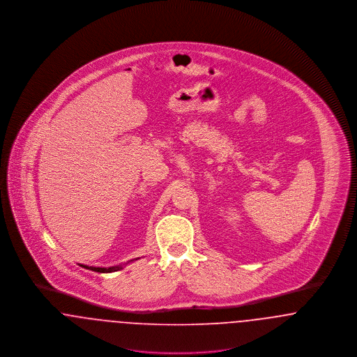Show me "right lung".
I'll return each mask as SVG.
<instances>
[{
	"instance_id": "1",
	"label": "right lung",
	"mask_w": 357,
	"mask_h": 357,
	"mask_svg": "<svg viewBox=\"0 0 357 357\" xmlns=\"http://www.w3.org/2000/svg\"><path fill=\"white\" fill-rule=\"evenodd\" d=\"M136 259H139V258H135V259H131V261H128L127 264H130V262H132V261H136ZM127 264H123V265H116V266H109V268H96V266H86V265H80V266H83L85 269H89V271H92V272H98V273H112V272H118L120 269H123Z\"/></svg>"
}]
</instances>
